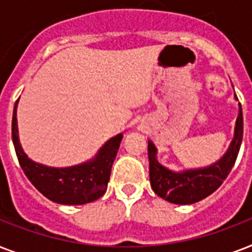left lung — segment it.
I'll list each match as a JSON object with an SVG mask.
<instances>
[{"mask_svg":"<svg viewBox=\"0 0 252 252\" xmlns=\"http://www.w3.org/2000/svg\"><path fill=\"white\" fill-rule=\"evenodd\" d=\"M235 99L238 100L237 95ZM238 104L239 112L235 123L234 138L225 156L208 167L180 172L168 170L157 161V148L153 142L148 141L150 184L159 197L172 204H193L213 193L223 183L237 161L242 144L243 115L242 106L241 103Z\"/></svg>","mask_w":252,"mask_h":252,"instance_id":"1","label":"left lung"}]
</instances>
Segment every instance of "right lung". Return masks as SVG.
<instances>
[{"instance_id": "add662e5", "label": "right lung", "mask_w": 252, "mask_h": 252, "mask_svg": "<svg viewBox=\"0 0 252 252\" xmlns=\"http://www.w3.org/2000/svg\"><path fill=\"white\" fill-rule=\"evenodd\" d=\"M19 100V99H18ZM15 102L11 122V137L22 170L47 199L65 205H82L104 195L123 134H118L104 144L91 161L70 167H49L31 161L22 149L18 137Z\"/></svg>"}]
</instances>
